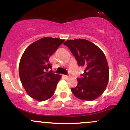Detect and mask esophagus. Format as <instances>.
<instances>
[{
  "label": "esophagus",
  "mask_w": 130,
  "mask_h": 130,
  "mask_svg": "<svg viewBox=\"0 0 130 130\" xmlns=\"http://www.w3.org/2000/svg\"><path fill=\"white\" fill-rule=\"evenodd\" d=\"M63 77H65V79H68V77H69V76H68V75H63Z\"/></svg>",
  "instance_id": "1"
}]
</instances>
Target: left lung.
<instances>
[{
    "label": "left lung",
    "mask_w": 130,
    "mask_h": 130,
    "mask_svg": "<svg viewBox=\"0 0 130 130\" xmlns=\"http://www.w3.org/2000/svg\"><path fill=\"white\" fill-rule=\"evenodd\" d=\"M70 49L84 73L78 77L76 87L71 88L76 97L92 101L104 92L109 80V67L105 55L97 46L85 39L67 40Z\"/></svg>",
    "instance_id": "obj_1"
}]
</instances>
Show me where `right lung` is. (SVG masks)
<instances>
[{"mask_svg":"<svg viewBox=\"0 0 130 130\" xmlns=\"http://www.w3.org/2000/svg\"><path fill=\"white\" fill-rule=\"evenodd\" d=\"M64 41L44 37L31 44L22 54L19 66L20 80L28 95L37 101L48 100L54 93L61 76L50 70L52 65L49 59Z\"/></svg>","mask_w":130,"mask_h":130,"instance_id":"obj_1","label":"right lung"}]
</instances>
